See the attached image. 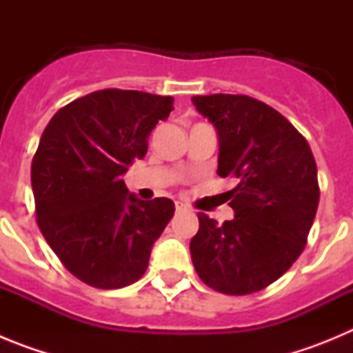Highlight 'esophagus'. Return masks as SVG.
Instances as JSON below:
<instances>
[{"mask_svg": "<svg viewBox=\"0 0 353 353\" xmlns=\"http://www.w3.org/2000/svg\"><path fill=\"white\" fill-rule=\"evenodd\" d=\"M174 208H176V212H185L187 210V207L183 203H180V201H176V203H174Z\"/></svg>", "mask_w": 353, "mask_h": 353, "instance_id": "1", "label": "esophagus"}]
</instances>
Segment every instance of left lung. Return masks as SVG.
Segmentation results:
<instances>
[{
  "label": "left lung",
  "instance_id": "left-lung-1",
  "mask_svg": "<svg viewBox=\"0 0 353 353\" xmlns=\"http://www.w3.org/2000/svg\"><path fill=\"white\" fill-rule=\"evenodd\" d=\"M219 134L217 174L236 179L228 192L232 221L199 212L191 258L199 279L226 295H249L277 281L304 251L320 201L310 143L265 102L248 95L192 97Z\"/></svg>",
  "mask_w": 353,
  "mask_h": 353
}]
</instances>
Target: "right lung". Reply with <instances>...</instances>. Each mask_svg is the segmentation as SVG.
I'll return each mask as SVG.
<instances>
[{"label":"right lung","instance_id":"right-lung-1","mask_svg":"<svg viewBox=\"0 0 353 353\" xmlns=\"http://www.w3.org/2000/svg\"><path fill=\"white\" fill-rule=\"evenodd\" d=\"M173 101L99 90L58 109L43 129L31 162L37 224L65 269L93 288L138 281L173 217L171 199H136L121 180Z\"/></svg>","mask_w":353,"mask_h":353}]
</instances>
